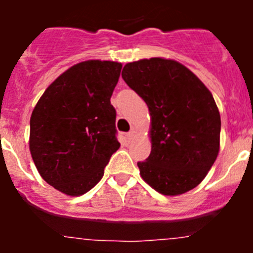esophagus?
Segmentation results:
<instances>
[{
    "instance_id": "1",
    "label": "esophagus",
    "mask_w": 253,
    "mask_h": 253,
    "mask_svg": "<svg viewBox=\"0 0 253 253\" xmlns=\"http://www.w3.org/2000/svg\"><path fill=\"white\" fill-rule=\"evenodd\" d=\"M135 135H137V131L134 130V129H131V130L129 131L128 134H126V137H128L129 139H131V138H134V137H135Z\"/></svg>"
}]
</instances>
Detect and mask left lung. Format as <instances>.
Returning <instances> with one entry per match:
<instances>
[{
	"label": "left lung",
	"mask_w": 253,
	"mask_h": 253,
	"mask_svg": "<svg viewBox=\"0 0 253 253\" xmlns=\"http://www.w3.org/2000/svg\"><path fill=\"white\" fill-rule=\"evenodd\" d=\"M122 77L144 100L151 115L152 151L138 162L142 178L167 196L193 190L219 153L220 114L211 92L173 59L126 63Z\"/></svg>",
	"instance_id": "1"
}]
</instances>
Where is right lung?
<instances>
[{"label": "right lung", "mask_w": 253, "mask_h": 253, "mask_svg": "<svg viewBox=\"0 0 253 253\" xmlns=\"http://www.w3.org/2000/svg\"><path fill=\"white\" fill-rule=\"evenodd\" d=\"M122 63L84 60L44 91L30 118V148L40 176L69 196L90 191L114 152L116 111L110 99Z\"/></svg>", "instance_id": "add662e5"}]
</instances>
